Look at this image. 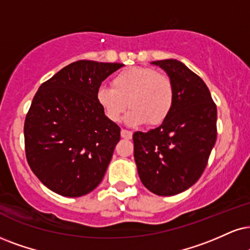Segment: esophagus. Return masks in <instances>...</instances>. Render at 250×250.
<instances>
[{
  "label": "esophagus",
  "instance_id": "34e87169",
  "mask_svg": "<svg viewBox=\"0 0 250 250\" xmlns=\"http://www.w3.org/2000/svg\"><path fill=\"white\" fill-rule=\"evenodd\" d=\"M120 135H122V138H124V139H131L132 132L127 131V130H124V128H123V130L120 131Z\"/></svg>",
  "mask_w": 250,
  "mask_h": 250
}]
</instances>
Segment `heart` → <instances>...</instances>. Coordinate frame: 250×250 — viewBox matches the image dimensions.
<instances>
[{"label":"heart","mask_w":250,"mask_h":250,"mask_svg":"<svg viewBox=\"0 0 250 250\" xmlns=\"http://www.w3.org/2000/svg\"><path fill=\"white\" fill-rule=\"evenodd\" d=\"M174 100L170 79L150 67L122 70L113 78L112 88L101 85L96 91L97 104L110 122H119L130 105L126 123L132 126L161 124L170 115Z\"/></svg>","instance_id":"b5f03b06"}]
</instances>
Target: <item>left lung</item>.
<instances>
[{"mask_svg": "<svg viewBox=\"0 0 250 250\" xmlns=\"http://www.w3.org/2000/svg\"><path fill=\"white\" fill-rule=\"evenodd\" d=\"M167 73L174 106L159 127L133 134L134 160L145 187L174 196L202 176L217 140V106L202 79L175 59L153 61Z\"/></svg>", "mask_w": 250, "mask_h": 250, "instance_id": "1", "label": "left lung"}]
</instances>
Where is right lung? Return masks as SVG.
<instances>
[{
	"label": "right lung",
	"instance_id": "right-lung-1",
	"mask_svg": "<svg viewBox=\"0 0 250 250\" xmlns=\"http://www.w3.org/2000/svg\"><path fill=\"white\" fill-rule=\"evenodd\" d=\"M123 66L76 61L36 92L24 123L25 154L31 170L50 190L81 197L103 180L120 127L104 116L96 91Z\"/></svg>",
	"mask_w": 250,
	"mask_h": 250
}]
</instances>
